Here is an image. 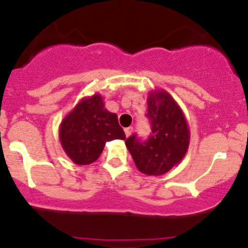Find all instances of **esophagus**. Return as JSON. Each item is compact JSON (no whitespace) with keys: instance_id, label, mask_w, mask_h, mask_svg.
I'll return each mask as SVG.
<instances>
[{"instance_id":"1","label":"esophagus","mask_w":248,"mask_h":248,"mask_svg":"<svg viewBox=\"0 0 248 248\" xmlns=\"http://www.w3.org/2000/svg\"><path fill=\"white\" fill-rule=\"evenodd\" d=\"M124 133H125L126 138H129V136L131 135V133H133V128H131V126L130 128H125L124 129Z\"/></svg>"}]
</instances>
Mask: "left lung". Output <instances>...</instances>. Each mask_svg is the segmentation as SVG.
Wrapping results in <instances>:
<instances>
[{
    "label": "left lung",
    "mask_w": 248,
    "mask_h": 248,
    "mask_svg": "<svg viewBox=\"0 0 248 248\" xmlns=\"http://www.w3.org/2000/svg\"><path fill=\"white\" fill-rule=\"evenodd\" d=\"M147 106L152 134L143 142L130 136L125 145L141 173L163 175L185 157L190 129L183 109L166 90L151 91Z\"/></svg>",
    "instance_id": "1"
}]
</instances>
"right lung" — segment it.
Returning <instances> with one entry per match:
<instances>
[{"label": "right lung", "mask_w": 248, "mask_h": 248, "mask_svg": "<svg viewBox=\"0 0 248 248\" xmlns=\"http://www.w3.org/2000/svg\"><path fill=\"white\" fill-rule=\"evenodd\" d=\"M112 140H125V134L117 114L105 108L100 93L81 98L60 125L61 145L78 166L95 162Z\"/></svg>", "instance_id": "right-lung-1"}]
</instances>
